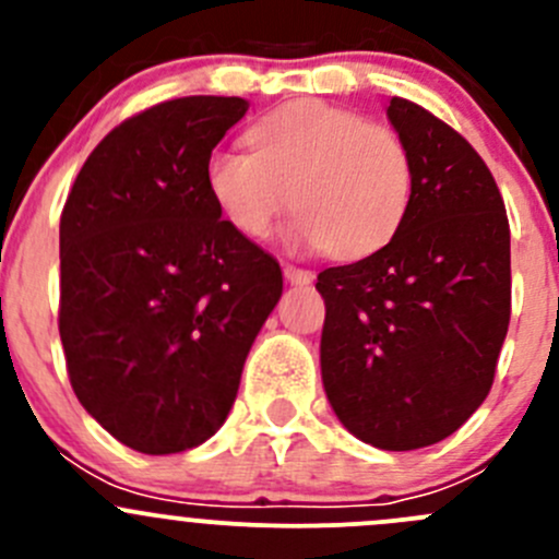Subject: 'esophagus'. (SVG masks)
Returning a JSON list of instances; mask_svg holds the SVG:
<instances>
[{"mask_svg": "<svg viewBox=\"0 0 559 559\" xmlns=\"http://www.w3.org/2000/svg\"><path fill=\"white\" fill-rule=\"evenodd\" d=\"M284 278L289 281V284H311L313 281V273L311 270H302L297 267V264H284Z\"/></svg>", "mask_w": 559, "mask_h": 559, "instance_id": "esophagus-1", "label": "esophagus"}]
</instances>
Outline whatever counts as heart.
I'll use <instances>...</instances> for the list:
<instances>
[{"mask_svg": "<svg viewBox=\"0 0 559 559\" xmlns=\"http://www.w3.org/2000/svg\"><path fill=\"white\" fill-rule=\"evenodd\" d=\"M248 143L253 151L216 148L205 162L213 202L246 238H267L292 200L295 243L357 259L386 246L408 216L414 151L386 123L300 99L259 118Z\"/></svg>", "mask_w": 559, "mask_h": 559, "instance_id": "heart-1", "label": "heart"}]
</instances>
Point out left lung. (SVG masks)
Listing matches in <instances>:
<instances>
[{"mask_svg":"<svg viewBox=\"0 0 559 559\" xmlns=\"http://www.w3.org/2000/svg\"><path fill=\"white\" fill-rule=\"evenodd\" d=\"M386 116L414 151V200L384 248L319 273L321 381L359 441L411 452L460 430L492 389L511 229L492 173L456 129L403 97Z\"/></svg>","mask_w":559,"mask_h":559,"instance_id":"8db88e82","label":"left lung"}]
</instances>
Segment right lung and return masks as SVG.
I'll list each match as a JSON object with an SVG mask.
<instances>
[{"instance_id": "right-lung-1", "label": "right lung", "mask_w": 559, "mask_h": 559, "mask_svg": "<svg viewBox=\"0 0 559 559\" xmlns=\"http://www.w3.org/2000/svg\"><path fill=\"white\" fill-rule=\"evenodd\" d=\"M240 97L151 105L105 134L59 224V335L83 408L123 447L178 454L227 419L284 278L213 202L205 162Z\"/></svg>"}]
</instances>
